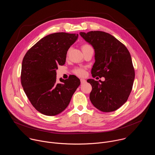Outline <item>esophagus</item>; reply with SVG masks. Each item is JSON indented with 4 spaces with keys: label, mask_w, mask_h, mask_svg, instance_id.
Here are the masks:
<instances>
[{
    "label": "esophagus",
    "mask_w": 155,
    "mask_h": 155,
    "mask_svg": "<svg viewBox=\"0 0 155 155\" xmlns=\"http://www.w3.org/2000/svg\"><path fill=\"white\" fill-rule=\"evenodd\" d=\"M80 81H81V84H84V83H86V80H84V79H83V78H81L80 79Z\"/></svg>",
    "instance_id": "1"
}]
</instances>
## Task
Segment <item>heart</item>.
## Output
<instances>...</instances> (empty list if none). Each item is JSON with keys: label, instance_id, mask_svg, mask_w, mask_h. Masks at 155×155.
<instances>
[{"label": "heart", "instance_id": "1", "mask_svg": "<svg viewBox=\"0 0 155 155\" xmlns=\"http://www.w3.org/2000/svg\"><path fill=\"white\" fill-rule=\"evenodd\" d=\"M91 47L90 45H88V44H84V45H82L81 47V50L82 51L86 49V48H90ZM74 72L78 75V76H83L84 74H85V71L84 69L83 68H75L74 70Z\"/></svg>", "mask_w": 155, "mask_h": 155}]
</instances>
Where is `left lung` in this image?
I'll list each match as a JSON object with an SVG mask.
<instances>
[{
  "instance_id": "8db88e82",
  "label": "left lung",
  "mask_w": 155,
  "mask_h": 155,
  "mask_svg": "<svg viewBox=\"0 0 155 155\" xmlns=\"http://www.w3.org/2000/svg\"><path fill=\"white\" fill-rule=\"evenodd\" d=\"M80 34L94 49L93 77L105 78L101 84L87 80L92 86L90 101L103 112H114L127 101L132 91L135 71L130 54L124 44L108 33L96 31Z\"/></svg>"
}]
</instances>
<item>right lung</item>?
<instances>
[{
    "mask_svg": "<svg viewBox=\"0 0 155 155\" xmlns=\"http://www.w3.org/2000/svg\"><path fill=\"white\" fill-rule=\"evenodd\" d=\"M78 34H51L42 38L26 53L22 62L21 81L33 107L47 116L59 114L67 108L80 84L75 75L56 82L58 66L65 62L66 54Z\"/></svg>",
    "mask_w": 155,
    "mask_h": 155,
    "instance_id": "add662e5",
    "label": "right lung"
}]
</instances>
